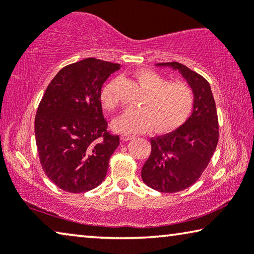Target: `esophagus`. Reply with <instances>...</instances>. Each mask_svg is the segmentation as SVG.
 <instances>
[{"label":"esophagus","mask_w":254,"mask_h":254,"mask_svg":"<svg viewBox=\"0 0 254 254\" xmlns=\"http://www.w3.org/2000/svg\"><path fill=\"white\" fill-rule=\"evenodd\" d=\"M134 137H135L134 135H130V134H123V135H121V138H123L124 141L131 140V138H134Z\"/></svg>","instance_id":"obj_1"}]
</instances>
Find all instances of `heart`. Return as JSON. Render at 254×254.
Returning <instances> with one entry per match:
<instances>
[{
  "label": "heart",
  "mask_w": 254,
  "mask_h": 254,
  "mask_svg": "<svg viewBox=\"0 0 254 254\" xmlns=\"http://www.w3.org/2000/svg\"><path fill=\"white\" fill-rule=\"evenodd\" d=\"M135 78L145 91L141 109L127 110L114 120L113 126L123 133H142L151 129L158 133L171 131L185 123L192 112L195 95L185 81H169L165 76L151 69L135 72ZM119 79L114 78L104 86L102 103L106 110L113 111L119 105Z\"/></svg>",
  "instance_id": "obj_1"
}]
</instances>
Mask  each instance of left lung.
<instances>
[{
	"label": "left lung",
	"instance_id": "1",
	"mask_svg": "<svg viewBox=\"0 0 254 254\" xmlns=\"http://www.w3.org/2000/svg\"><path fill=\"white\" fill-rule=\"evenodd\" d=\"M178 69L194 90L193 113L171 133L150 138L151 152L142 168L145 185L162 193L192 186L209 164L218 142V118L209 83L179 62L158 64Z\"/></svg>",
	"mask_w": 254,
	"mask_h": 254
}]
</instances>
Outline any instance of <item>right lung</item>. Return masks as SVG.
Instances as JSON below:
<instances>
[{
	"instance_id": "add662e5",
	"label": "right lung",
	"mask_w": 254,
	"mask_h": 254,
	"mask_svg": "<svg viewBox=\"0 0 254 254\" xmlns=\"http://www.w3.org/2000/svg\"><path fill=\"white\" fill-rule=\"evenodd\" d=\"M121 65L95 58L68 64L48 84L38 106L34 134L39 161L59 189L83 193L105 179L120 143L103 114L102 86Z\"/></svg>"
}]
</instances>
